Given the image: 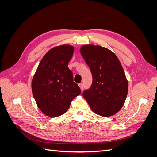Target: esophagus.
I'll use <instances>...</instances> for the list:
<instances>
[{
  "label": "esophagus",
  "mask_w": 157,
  "mask_h": 157,
  "mask_svg": "<svg viewBox=\"0 0 157 157\" xmlns=\"http://www.w3.org/2000/svg\"><path fill=\"white\" fill-rule=\"evenodd\" d=\"M79 88H80L81 90L83 91V90H84V84H79Z\"/></svg>",
  "instance_id": "34e87169"
}]
</instances>
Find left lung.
Segmentation results:
<instances>
[{"instance_id": "1", "label": "left lung", "mask_w": 157, "mask_h": 157, "mask_svg": "<svg viewBox=\"0 0 157 157\" xmlns=\"http://www.w3.org/2000/svg\"><path fill=\"white\" fill-rule=\"evenodd\" d=\"M80 52L93 79L91 87L83 92V96L96 114L115 115L124 105L128 91L121 63L115 53L101 46H82Z\"/></svg>"}]
</instances>
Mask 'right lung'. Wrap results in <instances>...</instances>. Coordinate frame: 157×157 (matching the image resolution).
Wrapping results in <instances>:
<instances>
[{
    "label": "right lung",
    "instance_id": "1",
    "mask_svg": "<svg viewBox=\"0 0 157 157\" xmlns=\"http://www.w3.org/2000/svg\"><path fill=\"white\" fill-rule=\"evenodd\" d=\"M73 51V46L67 44L51 48L43 56L33 77L32 90L36 104L51 117L64 114L72 100L81 94L67 67Z\"/></svg>",
    "mask_w": 157,
    "mask_h": 157
}]
</instances>
